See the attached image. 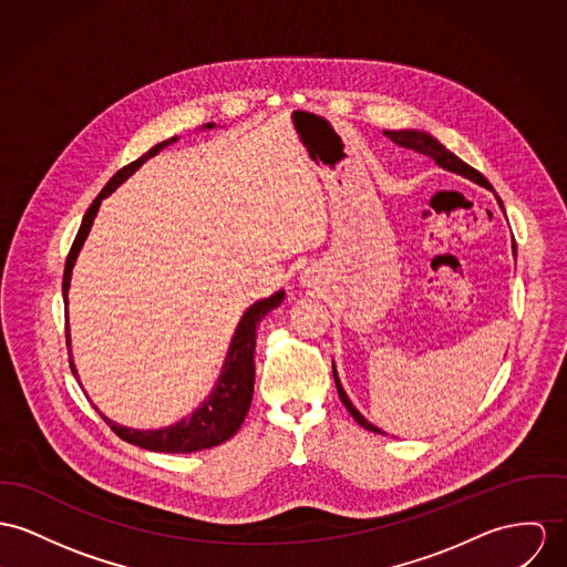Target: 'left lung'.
<instances>
[{
    "instance_id": "left-lung-1",
    "label": "left lung",
    "mask_w": 567,
    "mask_h": 567,
    "mask_svg": "<svg viewBox=\"0 0 567 567\" xmlns=\"http://www.w3.org/2000/svg\"><path fill=\"white\" fill-rule=\"evenodd\" d=\"M389 137H391L394 144H399V146H403V148H410V151H416V153H423V155H427V157H432V159H436L437 166H442V168H446V171H451V173H457V175L466 176V178H471V181H475V183H480L483 187H492L489 185V181L485 178V176L481 175L480 171H475L473 166H468L466 162H462L457 155H453L451 151H446L437 140H434L432 135H427V133H421V131H384ZM501 203V200H498ZM501 207H503V203H501ZM514 252H516V244H514ZM332 373H334V384H337V391H339V396H341V401H343V405L348 408L349 414L355 419V423L358 425H362L364 430H369V432H375V434H382L378 427H373L353 405H351V401L348 399V394L343 391V386H341V382H339V375H337V369H334V364H332Z\"/></svg>"
}]
</instances>
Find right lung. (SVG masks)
I'll use <instances>...</instances> for the list:
<instances>
[{
	"mask_svg": "<svg viewBox=\"0 0 567 567\" xmlns=\"http://www.w3.org/2000/svg\"><path fill=\"white\" fill-rule=\"evenodd\" d=\"M207 127H214L207 125ZM175 140V137H173ZM173 140L159 142L155 144L148 153H144L140 159L131 162L125 168H121L116 175L107 181V185L99 192V196L92 200V205L87 207L86 216L82 219V226L75 235V241L69 250L66 265H64V276H62V293H64V302H66V291H69V282H71V269L73 262L78 259V252L82 250V244L86 239L87 230L92 226V219L99 212L101 200L112 194L127 176L133 175L148 157L157 155L162 148H166ZM285 298L282 291H278L276 296L261 300L257 305L250 306L246 310V315L241 317L233 343L228 349V358L224 362L221 375H219L218 386L212 392V396L203 403V408H198L189 419L176 423L173 427L166 430H157V432H137V430H127L121 427L112 421H107L103 416V421L112 427V432L118 437H123L125 442H131L135 446L148 449V451H159V453H192V451H200V449H212L218 446L221 442H226L228 437L235 436L237 430L241 427L250 403H252V392H255V348H257V323L262 317L280 306ZM69 326H66V346H69ZM71 371L75 373L73 360H71Z\"/></svg>",
	"mask_w": 567,
	"mask_h": 567,
	"instance_id": "obj_1",
	"label": "right lung"
}]
</instances>
